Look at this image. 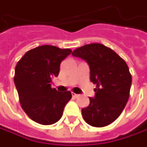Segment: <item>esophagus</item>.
<instances>
[{
  "mask_svg": "<svg viewBox=\"0 0 147 147\" xmlns=\"http://www.w3.org/2000/svg\"><path fill=\"white\" fill-rule=\"evenodd\" d=\"M72 96H73L74 98H77V97L78 96V94L74 93V92H72Z\"/></svg>",
  "mask_w": 147,
  "mask_h": 147,
  "instance_id": "34e87169",
  "label": "esophagus"
}]
</instances>
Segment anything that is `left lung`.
I'll return each mask as SVG.
<instances>
[{"mask_svg":"<svg viewBox=\"0 0 147 147\" xmlns=\"http://www.w3.org/2000/svg\"><path fill=\"white\" fill-rule=\"evenodd\" d=\"M90 68V80L96 85L95 96L82 109L83 119L93 127H105L118 119L127 104L132 76L126 62L100 43L88 44L73 51Z\"/></svg>","mask_w":147,"mask_h":147,"instance_id":"obj_1","label":"left lung"}]
</instances>
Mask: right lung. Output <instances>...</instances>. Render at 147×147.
Segmentation results:
<instances>
[{
    "mask_svg": "<svg viewBox=\"0 0 147 147\" xmlns=\"http://www.w3.org/2000/svg\"><path fill=\"white\" fill-rule=\"evenodd\" d=\"M72 52L70 49L44 45L24 54L15 67L14 81L21 107L32 120L43 125L53 124L62 117L72 97L69 91L51 88L59 65Z\"/></svg>",
    "mask_w": 147,
    "mask_h": 147,
    "instance_id": "1",
    "label": "right lung"
}]
</instances>
